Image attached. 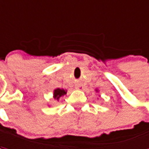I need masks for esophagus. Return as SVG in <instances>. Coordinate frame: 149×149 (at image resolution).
<instances>
[{"instance_id": "34e87169", "label": "esophagus", "mask_w": 149, "mask_h": 149, "mask_svg": "<svg viewBox=\"0 0 149 149\" xmlns=\"http://www.w3.org/2000/svg\"><path fill=\"white\" fill-rule=\"evenodd\" d=\"M75 88H76V89H80V90H81L83 88H82V85H81V83H76V84H75Z\"/></svg>"}]
</instances>
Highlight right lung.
<instances>
[{
	"instance_id": "add662e5",
	"label": "right lung",
	"mask_w": 149,
	"mask_h": 149,
	"mask_svg": "<svg viewBox=\"0 0 149 149\" xmlns=\"http://www.w3.org/2000/svg\"><path fill=\"white\" fill-rule=\"evenodd\" d=\"M66 94H67V90H64L63 88H56L54 90V98L58 101L60 97L65 95Z\"/></svg>"
}]
</instances>
